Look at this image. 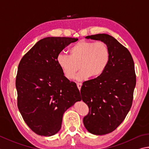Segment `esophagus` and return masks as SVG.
<instances>
[{
    "instance_id": "obj_1",
    "label": "esophagus",
    "mask_w": 149,
    "mask_h": 149,
    "mask_svg": "<svg viewBox=\"0 0 149 149\" xmlns=\"http://www.w3.org/2000/svg\"><path fill=\"white\" fill-rule=\"evenodd\" d=\"M77 86L78 89H79V90H80L81 88L82 83H77Z\"/></svg>"
}]
</instances>
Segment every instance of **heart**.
<instances>
[{"label": "heart", "mask_w": 149, "mask_h": 149, "mask_svg": "<svg viewBox=\"0 0 149 149\" xmlns=\"http://www.w3.org/2000/svg\"><path fill=\"white\" fill-rule=\"evenodd\" d=\"M109 59L110 51L105 43L81 40L70 49L69 55L59 54L56 62L64 76L70 80L81 69L77 77L81 81L91 75L100 76L106 69Z\"/></svg>", "instance_id": "obj_1"}]
</instances>
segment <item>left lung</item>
Returning <instances> with one entry per match:
<instances>
[{
	"label": "left lung",
	"instance_id": "8db88e82",
	"mask_svg": "<svg viewBox=\"0 0 149 149\" xmlns=\"http://www.w3.org/2000/svg\"><path fill=\"white\" fill-rule=\"evenodd\" d=\"M105 43L109 64L100 76L83 83L82 100L89 108L83 124L90 133H111L123 123L132 107L136 84L134 60L130 51L113 36L98 34L85 37Z\"/></svg>",
	"mask_w": 149,
	"mask_h": 149
}]
</instances>
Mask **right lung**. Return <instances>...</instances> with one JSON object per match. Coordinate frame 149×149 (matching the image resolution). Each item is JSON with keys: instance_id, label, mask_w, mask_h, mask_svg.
I'll list each match as a JSON object with an SVG mask.
<instances>
[{"instance_id": "right-lung-1", "label": "right lung", "mask_w": 149, "mask_h": 149, "mask_svg": "<svg viewBox=\"0 0 149 149\" xmlns=\"http://www.w3.org/2000/svg\"><path fill=\"white\" fill-rule=\"evenodd\" d=\"M77 38L47 37L40 40L21 58L15 86L17 107L34 133L51 136L60 130L64 112L80 101L76 84L64 76L56 57Z\"/></svg>"}]
</instances>
